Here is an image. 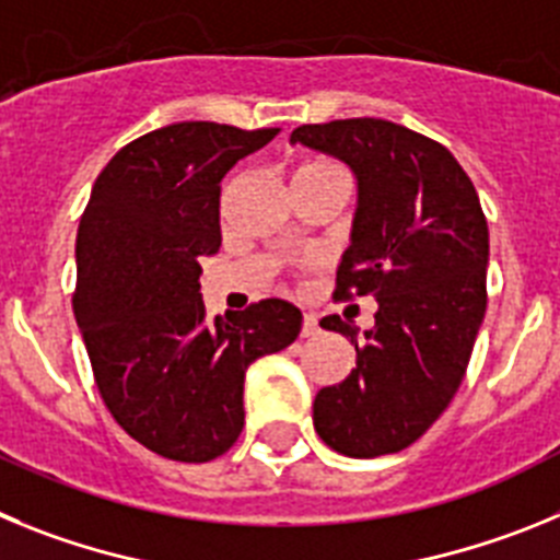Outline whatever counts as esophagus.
Here are the masks:
<instances>
[{"label":"esophagus","mask_w":560,"mask_h":560,"mask_svg":"<svg viewBox=\"0 0 560 560\" xmlns=\"http://www.w3.org/2000/svg\"><path fill=\"white\" fill-rule=\"evenodd\" d=\"M319 334V319H316L314 314H305L303 316V336L308 339V336H316Z\"/></svg>","instance_id":"1"}]
</instances>
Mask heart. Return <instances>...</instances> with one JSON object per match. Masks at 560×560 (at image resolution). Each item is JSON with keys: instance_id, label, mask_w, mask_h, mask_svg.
<instances>
[{"instance_id": "obj_1", "label": "heart", "mask_w": 560, "mask_h": 560, "mask_svg": "<svg viewBox=\"0 0 560 560\" xmlns=\"http://www.w3.org/2000/svg\"><path fill=\"white\" fill-rule=\"evenodd\" d=\"M303 173H339V176H345L334 162H308V165H303L296 171V176H303Z\"/></svg>"}]
</instances>
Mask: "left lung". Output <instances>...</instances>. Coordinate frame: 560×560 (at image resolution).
<instances>
[{
    "instance_id": "8db88e82",
    "label": "left lung",
    "mask_w": 560,
    "mask_h": 560,
    "mask_svg": "<svg viewBox=\"0 0 560 560\" xmlns=\"http://www.w3.org/2000/svg\"><path fill=\"white\" fill-rule=\"evenodd\" d=\"M341 160L359 185L336 294L373 296L355 368L314 398V429L334 452L381 457L412 446L452 404L485 316L488 221L468 173L423 133L375 117L300 126L291 145Z\"/></svg>"
}]
</instances>
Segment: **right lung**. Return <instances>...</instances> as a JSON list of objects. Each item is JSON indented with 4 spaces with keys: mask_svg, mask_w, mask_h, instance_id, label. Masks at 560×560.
<instances>
[{
    "mask_svg": "<svg viewBox=\"0 0 560 560\" xmlns=\"http://www.w3.org/2000/svg\"><path fill=\"white\" fill-rule=\"evenodd\" d=\"M280 128L173 122L128 142L78 226L75 319L112 418L160 457L207 463L244 429V378L289 348L300 308L260 300L207 319L201 257L221 246V179Z\"/></svg>",
    "mask_w": 560,
    "mask_h": 560,
    "instance_id": "1",
    "label": "right lung"
}]
</instances>
